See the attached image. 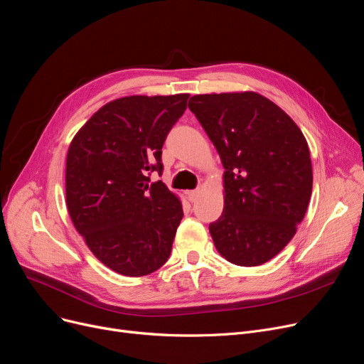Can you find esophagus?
Instances as JSON below:
<instances>
[{
	"mask_svg": "<svg viewBox=\"0 0 364 364\" xmlns=\"http://www.w3.org/2000/svg\"><path fill=\"white\" fill-rule=\"evenodd\" d=\"M198 196H199V191H191V192H187V199L191 200V202H195V200L198 199Z\"/></svg>",
	"mask_w": 364,
	"mask_h": 364,
	"instance_id": "obj_1",
	"label": "esophagus"
}]
</instances>
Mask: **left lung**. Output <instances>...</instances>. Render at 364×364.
Returning <instances> with one entry per match:
<instances>
[{
  "instance_id": "left-lung-1",
  "label": "left lung",
  "mask_w": 364,
  "mask_h": 364,
  "mask_svg": "<svg viewBox=\"0 0 364 364\" xmlns=\"http://www.w3.org/2000/svg\"><path fill=\"white\" fill-rule=\"evenodd\" d=\"M188 108L225 166V208L210 225L218 252L240 266L275 257L304 220L312 192L308 143L256 92L195 95Z\"/></svg>"
}]
</instances>
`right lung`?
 <instances>
[{"label":"right lung","instance_id":"obj_1","mask_svg":"<svg viewBox=\"0 0 364 364\" xmlns=\"http://www.w3.org/2000/svg\"><path fill=\"white\" fill-rule=\"evenodd\" d=\"M187 93L108 102L74 136L65 192L73 223L107 267L143 277L168 260L183 218L164 172L165 139L187 108Z\"/></svg>","mask_w":364,"mask_h":364}]
</instances>
